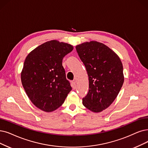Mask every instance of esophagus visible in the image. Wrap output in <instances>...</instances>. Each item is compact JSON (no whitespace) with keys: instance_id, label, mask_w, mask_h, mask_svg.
Returning a JSON list of instances; mask_svg holds the SVG:
<instances>
[{"instance_id":"34e87169","label":"esophagus","mask_w":148,"mask_h":148,"mask_svg":"<svg viewBox=\"0 0 148 148\" xmlns=\"http://www.w3.org/2000/svg\"><path fill=\"white\" fill-rule=\"evenodd\" d=\"M72 87L73 88V89H75V88H76V81H75L72 82Z\"/></svg>"}]
</instances>
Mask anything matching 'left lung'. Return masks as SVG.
Listing matches in <instances>:
<instances>
[{
  "label": "left lung",
  "mask_w": 148,
  "mask_h": 148,
  "mask_svg": "<svg viewBox=\"0 0 148 148\" xmlns=\"http://www.w3.org/2000/svg\"><path fill=\"white\" fill-rule=\"evenodd\" d=\"M76 50L89 80V89L82 104L93 112H101L114 102L123 84L122 62L114 51L97 41L78 45Z\"/></svg>",
  "instance_id": "left-lung-1"
}]
</instances>
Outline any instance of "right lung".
<instances>
[{"label":"right lung","mask_w":148,"mask_h":148,"mask_svg":"<svg viewBox=\"0 0 148 148\" xmlns=\"http://www.w3.org/2000/svg\"><path fill=\"white\" fill-rule=\"evenodd\" d=\"M73 49L70 44L53 40L38 46L27 56L22 84L31 101L40 110L50 112L57 109L72 90L62 60Z\"/></svg>","instance_id":"obj_1"}]
</instances>
